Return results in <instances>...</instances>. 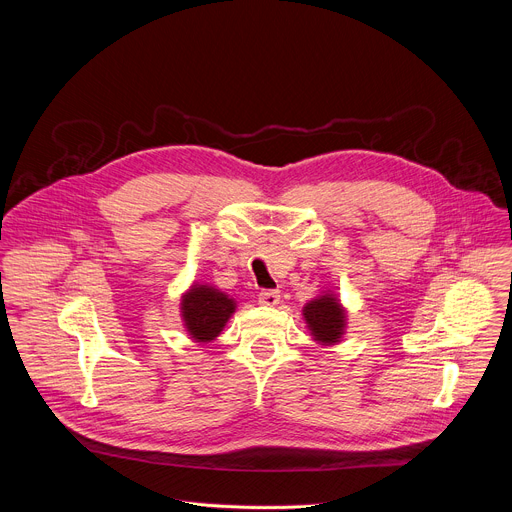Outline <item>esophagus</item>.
Masks as SVG:
<instances>
[{
    "label": "esophagus",
    "instance_id": "1",
    "mask_svg": "<svg viewBox=\"0 0 512 512\" xmlns=\"http://www.w3.org/2000/svg\"><path fill=\"white\" fill-rule=\"evenodd\" d=\"M259 304H263V306H277L279 304V291L277 289H263V291H259Z\"/></svg>",
    "mask_w": 512,
    "mask_h": 512
}]
</instances>
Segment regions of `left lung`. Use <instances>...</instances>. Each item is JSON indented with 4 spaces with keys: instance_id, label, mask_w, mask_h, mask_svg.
Masks as SVG:
<instances>
[{
    "instance_id": "left-lung-1",
    "label": "left lung",
    "mask_w": 512,
    "mask_h": 512,
    "mask_svg": "<svg viewBox=\"0 0 512 512\" xmlns=\"http://www.w3.org/2000/svg\"><path fill=\"white\" fill-rule=\"evenodd\" d=\"M304 318L312 330L314 340L334 344L344 332V310L332 296H320L304 308Z\"/></svg>"
}]
</instances>
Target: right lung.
Returning a JSON list of instances; mask_svg holds the SVG:
<instances>
[{"instance_id":"right-lung-1","label":"right lung","mask_w":512,"mask_h":512,"mask_svg":"<svg viewBox=\"0 0 512 512\" xmlns=\"http://www.w3.org/2000/svg\"><path fill=\"white\" fill-rule=\"evenodd\" d=\"M235 312V302L208 285H192L182 300V316L188 332L198 342L214 340Z\"/></svg>"}]
</instances>
